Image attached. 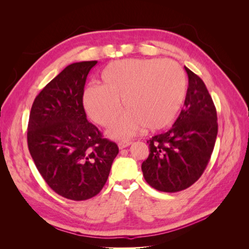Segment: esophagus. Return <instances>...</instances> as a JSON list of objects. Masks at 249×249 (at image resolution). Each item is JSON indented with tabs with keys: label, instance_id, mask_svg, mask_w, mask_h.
Returning <instances> with one entry per match:
<instances>
[{
	"label": "esophagus",
	"instance_id": "obj_1",
	"mask_svg": "<svg viewBox=\"0 0 249 249\" xmlns=\"http://www.w3.org/2000/svg\"><path fill=\"white\" fill-rule=\"evenodd\" d=\"M131 144V142L129 141H122V142H118V147L119 149H123V148H125Z\"/></svg>",
	"mask_w": 249,
	"mask_h": 249
}]
</instances>
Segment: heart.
Masks as SVG:
<instances>
[{"label":"heart","instance_id":"obj_1","mask_svg":"<svg viewBox=\"0 0 249 249\" xmlns=\"http://www.w3.org/2000/svg\"><path fill=\"white\" fill-rule=\"evenodd\" d=\"M103 85H90L83 92L84 107L96 124L109 126L115 139H129L143 126L159 131L169 126L182 109L188 90L186 73L172 60L124 59L102 71Z\"/></svg>","mask_w":249,"mask_h":249}]
</instances>
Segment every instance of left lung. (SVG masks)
<instances>
[{
	"mask_svg": "<svg viewBox=\"0 0 249 249\" xmlns=\"http://www.w3.org/2000/svg\"><path fill=\"white\" fill-rule=\"evenodd\" d=\"M188 90L172 127L147 141L149 156L142 163L149 186L163 192L187 189L200 178L213 153L218 132L217 113L203 81L185 66Z\"/></svg>",
	"mask_w": 249,
	"mask_h": 249,
	"instance_id": "obj_1",
	"label": "left lung"
}]
</instances>
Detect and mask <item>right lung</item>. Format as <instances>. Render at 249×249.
Wrapping results in <instances>:
<instances>
[{
    "label": "right lung",
    "instance_id": "obj_1",
    "mask_svg": "<svg viewBox=\"0 0 249 249\" xmlns=\"http://www.w3.org/2000/svg\"><path fill=\"white\" fill-rule=\"evenodd\" d=\"M96 63L66 66L35 97L29 117L28 147L37 169L53 190L71 200L95 196L118 154L83 106L87 74Z\"/></svg>",
    "mask_w": 249,
    "mask_h": 249
}]
</instances>
